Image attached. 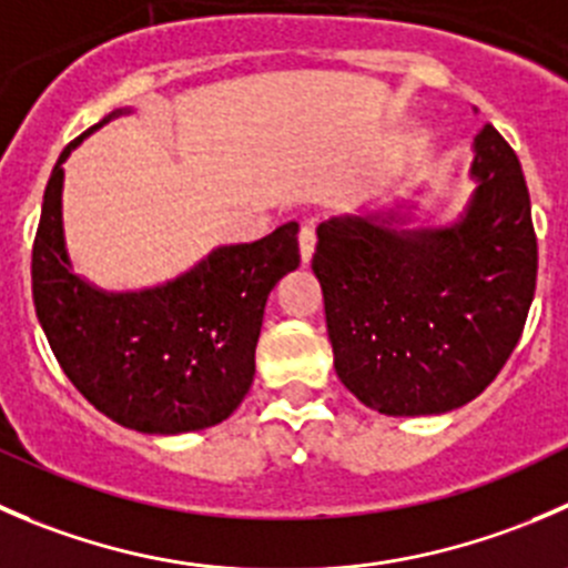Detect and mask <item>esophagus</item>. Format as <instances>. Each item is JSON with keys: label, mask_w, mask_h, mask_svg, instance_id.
Returning <instances> with one entry per match:
<instances>
[{"label": "esophagus", "mask_w": 568, "mask_h": 568, "mask_svg": "<svg viewBox=\"0 0 568 568\" xmlns=\"http://www.w3.org/2000/svg\"><path fill=\"white\" fill-rule=\"evenodd\" d=\"M313 250H316V222H313V219H307V222H302V227H300L302 263H311Z\"/></svg>", "instance_id": "34e87169"}]
</instances>
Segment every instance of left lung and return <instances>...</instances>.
I'll return each mask as SVG.
<instances>
[{"label":"left lung","mask_w":568,"mask_h":568,"mask_svg":"<svg viewBox=\"0 0 568 568\" xmlns=\"http://www.w3.org/2000/svg\"><path fill=\"white\" fill-rule=\"evenodd\" d=\"M475 150L477 191L455 227L405 233L355 216L316 230L335 374L385 416L471 402L525 329L538 274L530 191L494 124Z\"/></svg>","instance_id":"left-lung-1"}]
</instances>
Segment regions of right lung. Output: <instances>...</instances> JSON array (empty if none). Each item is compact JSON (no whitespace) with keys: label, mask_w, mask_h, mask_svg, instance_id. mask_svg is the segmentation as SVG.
Masks as SVG:
<instances>
[{"label":"right lung","mask_w":568,"mask_h":568,"mask_svg":"<svg viewBox=\"0 0 568 568\" xmlns=\"http://www.w3.org/2000/svg\"><path fill=\"white\" fill-rule=\"evenodd\" d=\"M97 126L60 152L43 191L32 241L38 322L65 377L108 418L161 436L213 427L250 390L268 291L300 266V224H283L252 244L222 246L161 288H91L69 268L60 189L63 161Z\"/></svg>","instance_id":"add662e5"}]
</instances>
